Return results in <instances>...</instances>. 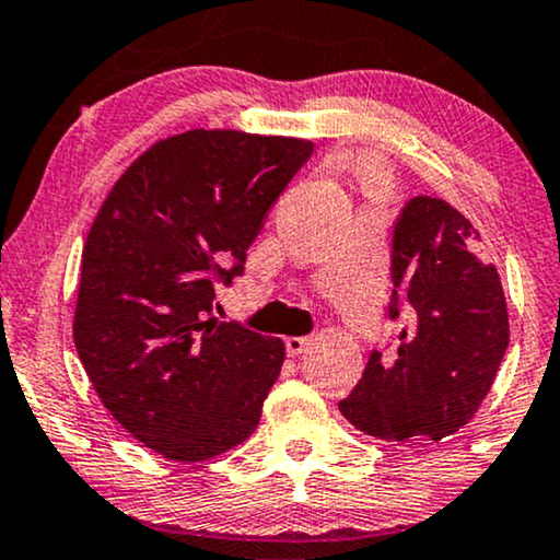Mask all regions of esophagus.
<instances>
[{"label": "esophagus", "mask_w": 560, "mask_h": 560, "mask_svg": "<svg viewBox=\"0 0 560 560\" xmlns=\"http://www.w3.org/2000/svg\"><path fill=\"white\" fill-rule=\"evenodd\" d=\"M307 345H310V336H289V339L284 341L289 357L302 354L307 349Z\"/></svg>", "instance_id": "obj_1"}]
</instances>
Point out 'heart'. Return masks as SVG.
I'll return each mask as SVG.
<instances>
[{
	"instance_id": "b5f03b06",
	"label": "heart",
	"mask_w": 560,
	"mask_h": 560,
	"mask_svg": "<svg viewBox=\"0 0 560 560\" xmlns=\"http://www.w3.org/2000/svg\"><path fill=\"white\" fill-rule=\"evenodd\" d=\"M362 179H365V185L370 187V190H375V192L386 187V174H383L381 166H375V164L362 166Z\"/></svg>"
}]
</instances>
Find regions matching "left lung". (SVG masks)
<instances>
[{
    "mask_svg": "<svg viewBox=\"0 0 560 560\" xmlns=\"http://www.w3.org/2000/svg\"><path fill=\"white\" fill-rule=\"evenodd\" d=\"M477 229L446 200L417 195L390 240L388 318L407 326L396 357L370 352L341 415L362 433L404 443L454 435L472 420L509 347V313L493 262L477 253Z\"/></svg>",
    "mask_w": 560,
    "mask_h": 560,
    "instance_id": "1",
    "label": "left lung"
}]
</instances>
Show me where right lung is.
I'll return each mask as SVG.
<instances>
[{
    "mask_svg": "<svg viewBox=\"0 0 560 560\" xmlns=\"http://www.w3.org/2000/svg\"><path fill=\"white\" fill-rule=\"evenodd\" d=\"M313 143L190 130L151 145L88 232L75 349L98 399L164 459L203 462L258 428L284 345L215 320V284L247 247Z\"/></svg>",
    "mask_w": 560,
    "mask_h": 560,
    "instance_id": "right-lung-1",
    "label": "right lung"
}]
</instances>
